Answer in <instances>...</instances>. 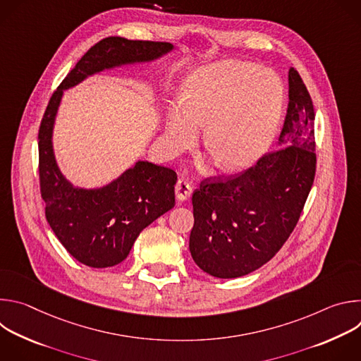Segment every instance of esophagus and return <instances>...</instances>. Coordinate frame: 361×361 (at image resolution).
Wrapping results in <instances>:
<instances>
[{"label": "esophagus", "instance_id": "esophagus-1", "mask_svg": "<svg viewBox=\"0 0 361 361\" xmlns=\"http://www.w3.org/2000/svg\"><path fill=\"white\" fill-rule=\"evenodd\" d=\"M190 194H191V185L184 178H178L176 184V197L183 201V200H187Z\"/></svg>", "mask_w": 361, "mask_h": 361}]
</instances>
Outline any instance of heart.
<instances>
[{
  "instance_id": "b5f03b06",
  "label": "heart",
  "mask_w": 361,
  "mask_h": 361,
  "mask_svg": "<svg viewBox=\"0 0 361 361\" xmlns=\"http://www.w3.org/2000/svg\"><path fill=\"white\" fill-rule=\"evenodd\" d=\"M280 78L250 63L224 60L197 70L187 81L184 102L167 120V144L183 148L209 126L205 148L226 170L247 167L271 142L283 107Z\"/></svg>"
}]
</instances>
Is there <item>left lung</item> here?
Returning a JSON list of instances; mask_svg holds the SVG:
<instances>
[{"label":"left lung","mask_w":361,"mask_h":361,"mask_svg":"<svg viewBox=\"0 0 361 361\" xmlns=\"http://www.w3.org/2000/svg\"><path fill=\"white\" fill-rule=\"evenodd\" d=\"M279 142L250 169L205 178L192 192L190 252L202 271L235 279L260 269L297 226L317 159L313 101L294 68Z\"/></svg>","instance_id":"obj_1"}]
</instances>
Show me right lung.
Instances as JSON below:
<instances>
[{
  "label": "right lung",
  "mask_w": 361,
  "mask_h": 361,
  "mask_svg": "<svg viewBox=\"0 0 361 361\" xmlns=\"http://www.w3.org/2000/svg\"><path fill=\"white\" fill-rule=\"evenodd\" d=\"M171 49L170 42L107 37L87 51L48 101L38 131L45 217L66 250L88 267H113L127 259L138 234L174 207L177 174L163 166L138 161L102 188L73 187L59 170L51 141L63 91L98 71L152 61Z\"/></svg>",
  "instance_id": "add662e5"
}]
</instances>
